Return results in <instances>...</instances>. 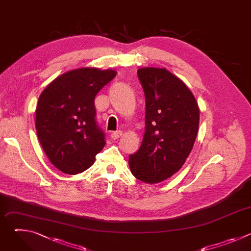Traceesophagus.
Segmentation results:
<instances>
[{
	"label": "esophagus",
	"instance_id": "esophagus-1",
	"mask_svg": "<svg viewBox=\"0 0 251 251\" xmlns=\"http://www.w3.org/2000/svg\"><path fill=\"white\" fill-rule=\"evenodd\" d=\"M121 135H122V132L121 131H115V132H112L111 133V139H113V140H116V139H118L119 137H121Z\"/></svg>",
	"mask_w": 251,
	"mask_h": 251
}]
</instances>
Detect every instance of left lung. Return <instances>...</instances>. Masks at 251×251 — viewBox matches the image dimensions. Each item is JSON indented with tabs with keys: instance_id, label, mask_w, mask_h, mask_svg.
<instances>
[{
	"instance_id": "left-lung-1",
	"label": "left lung",
	"mask_w": 251,
	"mask_h": 251,
	"mask_svg": "<svg viewBox=\"0 0 251 251\" xmlns=\"http://www.w3.org/2000/svg\"><path fill=\"white\" fill-rule=\"evenodd\" d=\"M146 99L145 133L129 156L133 176L147 184L171 177L185 164L199 131L200 108L188 86L166 68H139Z\"/></svg>"
}]
</instances>
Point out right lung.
I'll return each instance as SVG.
<instances>
[{"label":"right lung","instance_id":"obj_1","mask_svg":"<svg viewBox=\"0 0 251 251\" xmlns=\"http://www.w3.org/2000/svg\"><path fill=\"white\" fill-rule=\"evenodd\" d=\"M117 73L96 67L73 69L52 80L40 95L35 128L50 163L76 175L90 168L105 145L96 123L94 99Z\"/></svg>","mask_w":251,"mask_h":251}]
</instances>
